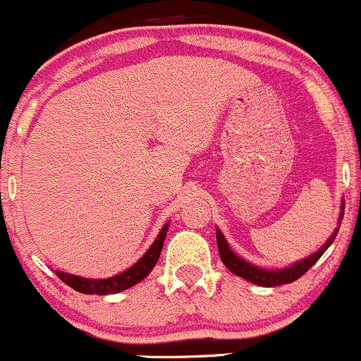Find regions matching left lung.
<instances>
[{
  "label": "left lung",
  "mask_w": 361,
  "mask_h": 361,
  "mask_svg": "<svg viewBox=\"0 0 361 361\" xmlns=\"http://www.w3.org/2000/svg\"><path fill=\"white\" fill-rule=\"evenodd\" d=\"M343 210H345V205H341V215H339V221H341V217H343ZM338 231H339V226L336 227V231L331 234V238L327 239L324 246H322L319 251L314 252V255H310L309 258L297 261V263L290 264L288 268H281V270H264V268H258V267H255V264L247 263V261L239 258V256L235 255L233 250H231L229 244H227L226 238H224V234L221 233V231L215 229V234H217L219 255H221L222 263L229 268V271H233L234 275L241 276V279H244V280L251 281V283L259 285V287H279V285L292 283V281L300 279L305 271L310 270V268L316 264V261L321 258L322 255H324V251L327 250V247L333 244Z\"/></svg>",
  "instance_id": "obj_1"
}]
</instances>
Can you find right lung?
Here are the masks:
<instances>
[{"instance_id":"1","label":"right lung","mask_w":361,"mask_h":361,"mask_svg":"<svg viewBox=\"0 0 361 361\" xmlns=\"http://www.w3.org/2000/svg\"><path fill=\"white\" fill-rule=\"evenodd\" d=\"M168 226L161 229V233L157 234L156 241L151 244V247L146 251V255L140 258L134 267H130L128 270L118 273V275L110 276V279H103V280H91V279H81V276L76 275H69V273L64 271H56V275L64 281L66 285L76 290V292L81 293H90V295H109V293H118L122 290H127L130 287H134L135 283L142 281L149 273L152 271V268L156 267L157 259H159L161 250H163L164 239H166V233H168Z\"/></svg>"}]
</instances>
